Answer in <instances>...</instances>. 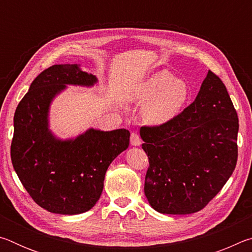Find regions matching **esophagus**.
Here are the masks:
<instances>
[{
	"label": "esophagus",
	"mask_w": 252,
	"mask_h": 252,
	"mask_svg": "<svg viewBox=\"0 0 252 252\" xmlns=\"http://www.w3.org/2000/svg\"><path fill=\"white\" fill-rule=\"evenodd\" d=\"M130 142H131L132 146H134V147H139V146H141V143H142V141H141V138H140L139 134H138V133H135V132H132V133H131V136H130Z\"/></svg>",
	"instance_id": "34e87169"
}]
</instances>
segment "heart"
<instances>
[{"instance_id": "b5f03b06", "label": "heart", "mask_w": 252, "mask_h": 252, "mask_svg": "<svg viewBox=\"0 0 252 252\" xmlns=\"http://www.w3.org/2000/svg\"><path fill=\"white\" fill-rule=\"evenodd\" d=\"M189 97V87L183 80L162 70L136 85L129 96L131 101L143 103L142 118L149 125H162L179 113Z\"/></svg>"}]
</instances>
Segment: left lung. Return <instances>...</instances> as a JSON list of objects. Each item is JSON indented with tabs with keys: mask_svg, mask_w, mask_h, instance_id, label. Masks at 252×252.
I'll return each mask as SVG.
<instances>
[{
	"mask_svg": "<svg viewBox=\"0 0 252 252\" xmlns=\"http://www.w3.org/2000/svg\"><path fill=\"white\" fill-rule=\"evenodd\" d=\"M238 114L209 70L195 100L171 120L140 129L149 159L144 193L167 215L200 211L231 177L238 160Z\"/></svg>",
	"mask_w": 252,
	"mask_h": 252,
	"instance_id": "8db88e82",
	"label": "left lung"
}]
</instances>
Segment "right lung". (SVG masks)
<instances>
[{
  "label": "right lung",
  "instance_id": "right-lung-1",
  "mask_svg": "<svg viewBox=\"0 0 252 252\" xmlns=\"http://www.w3.org/2000/svg\"><path fill=\"white\" fill-rule=\"evenodd\" d=\"M96 78L76 64L52 65L36 76L14 114L11 160L34 202L60 215H79L94 206L106 170L129 147L126 129H90L60 141L48 129L49 105L65 84L92 85Z\"/></svg>",
  "mask_w": 252,
  "mask_h": 252
}]
</instances>
